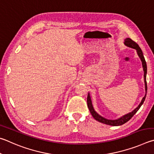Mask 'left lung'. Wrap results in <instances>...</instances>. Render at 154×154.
Listing matches in <instances>:
<instances>
[{
  "mask_svg": "<svg viewBox=\"0 0 154 154\" xmlns=\"http://www.w3.org/2000/svg\"><path fill=\"white\" fill-rule=\"evenodd\" d=\"M124 44H125L126 46H127L128 47H130V48L135 49L137 51V55H138V56L139 57V58H140V59H141V61L142 62V66H143V72H144V82H145V95L144 96V97L142 99L141 103H139V106H137L134 110H133L131 112L128 113V114H127L122 116V117L118 118V119L108 120V119H106V118H103V116H100L99 114H97V112H96L95 109L93 108L92 101H91L90 93H88V96H87V106H88V109H89V111L91 112V115H92L93 117L95 118L97 121H98V122L106 124V125H110V126H120V125H124V124L126 123V122H128V121L130 120L134 114H136L137 112L139 109L140 107H141L143 103L145 97H146V95H147V82H146L147 64H146V61H145V60L141 48L139 47V46L137 45L135 42H134L133 40H132L131 38H126L125 39Z\"/></svg>",
  "mask_w": 154,
  "mask_h": 154,
  "instance_id": "8db88e82",
  "label": "left lung"
}]
</instances>
